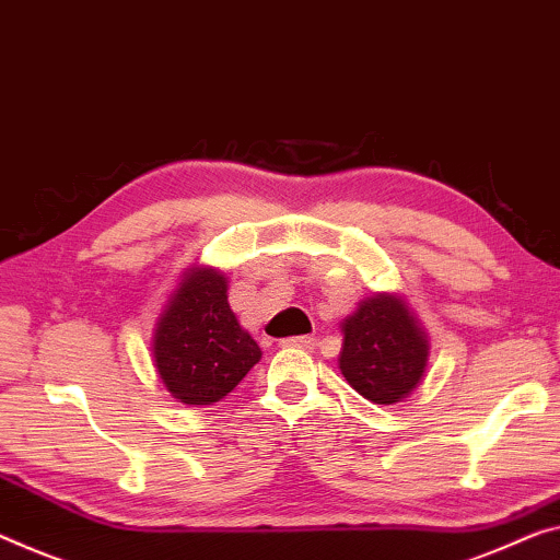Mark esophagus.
<instances>
[{"mask_svg": "<svg viewBox=\"0 0 560 560\" xmlns=\"http://www.w3.org/2000/svg\"><path fill=\"white\" fill-rule=\"evenodd\" d=\"M285 348H298V350H313L315 348V338L313 335H298V338H288L282 340Z\"/></svg>", "mask_w": 560, "mask_h": 560, "instance_id": "esophagus-1", "label": "esophagus"}]
</instances>
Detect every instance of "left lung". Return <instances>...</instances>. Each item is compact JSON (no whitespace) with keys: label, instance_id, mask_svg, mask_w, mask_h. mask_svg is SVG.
I'll use <instances>...</instances> for the list:
<instances>
[{"label":"left lung","instance_id":"1","mask_svg":"<svg viewBox=\"0 0 560 560\" xmlns=\"http://www.w3.org/2000/svg\"><path fill=\"white\" fill-rule=\"evenodd\" d=\"M338 368L355 393L375 406H395L423 383L430 340L406 298L375 292L340 323Z\"/></svg>","mask_w":560,"mask_h":560}]
</instances>
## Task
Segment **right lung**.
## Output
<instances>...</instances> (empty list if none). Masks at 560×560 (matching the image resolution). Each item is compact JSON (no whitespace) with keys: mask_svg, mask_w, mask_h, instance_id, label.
Segmentation results:
<instances>
[{"mask_svg":"<svg viewBox=\"0 0 560 560\" xmlns=\"http://www.w3.org/2000/svg\"><path fill=\"white\" fill-rule=\"evenodd\" d=\"M262 350L228 303V275L190 265L152 328V365L183 406H214L260 363Z\"/></svg>","mask_w":560,"mask_h":560,"instance_id":"add662e5","label":"right lung"}]
</instances>
